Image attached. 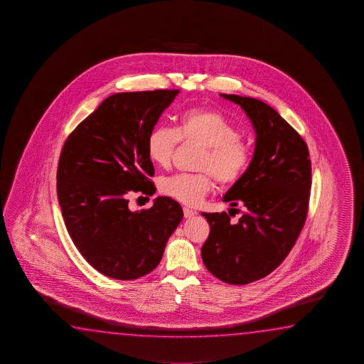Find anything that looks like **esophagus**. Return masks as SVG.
Returning a JSON list of instances; mask_svg holds the SVG:
<instances>
[{
  "mask_svg": "<svg viewBox=\"0 0 364 364\" xmlns=\"http://www.w3.org/2000/svg\"><path fill=\"white\" fill-rule=\"evenodd\" d=\"M195 214H196V213H195L193 210L190 209V208H183V215H185L186 219H190V218H192Z\"/></svg>",
  "mask_w": 364,
  "mask_h": 364,
  "instance_id": "obj_1",
  "label": "esophagus"
}]
</instances>
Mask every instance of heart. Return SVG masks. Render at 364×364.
Returning <instances> with one entry per match:
<instances>
[{"label": "heart", "instance_id": "obj_1", "mask_svg": "<svg viewBox=\"0 0 364 364\" xmlns=\"http://www.w3.org/2000/svg\"><path fill=\"white\" fill-rule=\"evenodd\" d=\"M181 141L201 144L198 168L203 172L179 173L161 181V191L186 205H198L215 188V178L224 187L235 185L247 172L252 148L240 137L238 127L220 112L209 108H188L178 117L177 129L156 126L146 141L149 158L168 168Z\"/></svg>", "mask_w": 364, "mask_h": 364}]
</instances>
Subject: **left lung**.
Masks as SVG:
<instances>
[{
  "instance_id": "obj_1",
  "label": "left lung",
  "mask_w": 364,
  "mask_h": 364,
  "mask_svg": "<svg viewBox=\"0 0 364 364\" xmlns=\"http://www.w3.org/2000/svg\"><path fill=\"white\" fill-rule=\"evenodd\" d=\"M222 97L252 121L256 148L245 176L223 198L232 206L229 214L203 213L210 233L201 256L219 280L245 285L274 272L294 246L307 219L312 169L307 144L274 108L259 99ZM238 204L245 210L230 223Z\"/></svg>"
}]
</instances>
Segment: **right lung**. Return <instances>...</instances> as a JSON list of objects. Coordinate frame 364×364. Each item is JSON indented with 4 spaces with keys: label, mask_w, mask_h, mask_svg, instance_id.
Listing matches in <instances>:
<instances>
[{
    "label": "right lung",
    "mask_w": 364,
    "mask_h": 364,
    "mask_svg": "<svg viewBox=\"0 0 364 364\" xmlns=\"http://www.w3.org/2000/svg\"><path fill=\"white\" fill-rule=\"evenodd\" d=\"M178 92L113 94L63 144L57 168L62 216L82 257L105 277L134 280L153 272L183 218L181 205L166 196L150 209L129 208L134 193L154 195L146 141Z\"/></svg>",
    "instance_id": "1"
}]
</instances>
